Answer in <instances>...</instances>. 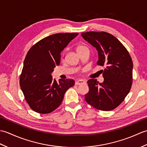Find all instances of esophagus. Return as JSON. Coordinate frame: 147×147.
I'll return each mask as SVG.
<instances>
[{
  "mask_svg": "<svg viewBox=\"0 0 147 147\" xmlns=\"http://www.w3.org/2000/svg\"><path fill=\"white\" fill-rule=\"evenodd\" d=\"M86 83V82L85 80H78V81H76V85H82V84H84V83Z\"/></svg>",
  "mask_w": 147,
  "mask_h": 147,
  "instance_id": "obj_1",
  "label": "esophagus"
}]
</instances>
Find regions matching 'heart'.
Listing matches in <instances>:
<instances>
[{
  "instance_id": "1",
  "label": "heart",
  "mask_w": 147,
  "mask_h": 147,
  "mask_svg": "<svg viewBox=\"0 0 147 147\" xmlns=\"http://www.w3.org/2000/svg\"><path fill=\"white\" fill-rule=\"evenodd\" d=\"M85 49H87L86 47L85 46V45H80L76 47V51L78 52V53H80V52H82V51H83V50H85Z\"/></svg>"
}]
</instances>
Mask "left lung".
I'll return each instance as SVG.
<instances>
[{
	"mask_svg": "<svg viewBox=\"0 0 147 147\" xmlns=\"http://www.w3.org/2000/svg\"><path fill=\"white\" fill-rule=\"evenodd\" d=\"M82 36L98 51L97 65L105 66L102 70L104 82L93 78L88 81L89 92L85 100L98 110H113L123 102L131 88V57L125 47L110 33L88 32Z\"/></svg>",
	"mask_w": 147,
	"mask_h": 147,
	"instance_id": "8db88e82",
	"label": "left lung"
}]
</instances>
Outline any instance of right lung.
Instances as JSON below:
<instances>
[{"mask_svg":"<svg viewBox=\"0 0 147 147\" xmlns=\"http://www.w3.org/2000/svg\"><path fill=\"white\" fill-rule=\"evenodd\" d=\"M78 33H57L33 45L24 59L20 84L30 107L39 114L55 110L67 90L74 85L72 79L53 80L51 73L61 61V53Z\"/></svg>","mask_w":147,"mask_h":147,"instance_id":"right-lung-1","label":"right lung"}]
</instances>
